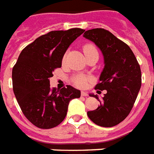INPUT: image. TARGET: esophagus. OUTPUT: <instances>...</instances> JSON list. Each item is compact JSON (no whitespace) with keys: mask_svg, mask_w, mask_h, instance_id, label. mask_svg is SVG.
Returning a JSON list of instances; mask_svg holds the SVG:
<instances>
[{"mask_svg":"<svg viewBox=\"0 0 154 154\" xmlns=\"http://www.w3.org/2000/svg\"><path fill=\"white\" fill-rule=\"evenodd\" d=\"M81 95H82V97H87V96H88V93L86 92V91H82V92H81Z\"/></svg>","mask_w":154,"mask_h":154,"instance_id":"obj_1","label":"esophagus"}]
</instances>
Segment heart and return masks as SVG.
<instances>
[{
  "mask_svg": "<svg viewBox=\"0 0 154 154\" xmlns=\"http://www.w3.org/2000/svg\"><path fill=\"white\" fill-rule=\"evenodd\" d=\"M95 51L97 50L93 44H85L83 46V52L85 55H86V57H87L88 54H90L91 53L95 52ZM64 60H65V57H63V61ZM88 81H89V78L87 76L82 75V74L75 75L71 79V82H72L74 86H76L77 87H79V88H84V87H87V83H88Z\"/></svg>",
  "mask_w": 154,
  "mask_h": 154,
  "instance_id": "1",
  "label": "heart"
}]
</instances>
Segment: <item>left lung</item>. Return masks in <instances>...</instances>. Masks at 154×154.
<instances>
[{
  "label": "left lung",
  "instance_id": "8db88e82",
  "mask_svg": "<svg viewBox=\"0 0 154 154\" xmlns=\"http://www.w3.org/2000/svg\"><path fill=\"white\" fill-rule=\"evenodd\" d=\"M83 37L102 52L105 67L96 90H106L97 110L87 112L96 125L113 127L129 116L141 87V70L131 48L105 29H92Z\"/></svg>",
  "mask_w": 154,
  "mask_h": 154
}]
</instances>
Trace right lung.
<instances>
[{"mask_svg": "<svg viewBox=\"0 0 154 154\" xmlns=\"http://www.w3.org/2000/svg\"><path fill=\"white\" fill-rule=\"evenodd\" d=\"M84 31L73 28L41 35L22 50L12 69L13 91L19 106L38 128L58 125L67 116L70 100L81 97L80 91L72 86L61 90L51 88L49 77L62 67L64 54Z\"/></svg>", "mask_w": 154, "mask_h": 154, "instance_id": "obj_1", "label": "right lung"}]
</instances>
